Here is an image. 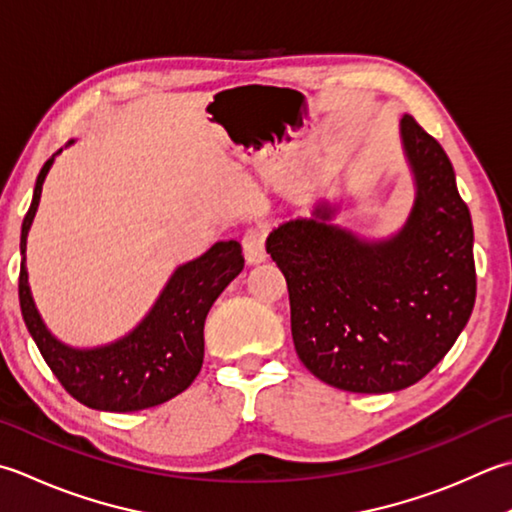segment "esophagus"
I'll return each instance as SVG.
<instances>
[{
	"label": "esophagus",
	"mask_w": 512,
	"mask_h": 512,
	"mask_svg": "<svg viewBox=\"0 0 512 512\" xmlns=\"http://www.w3.org/2000/svg\"><path fill=\"white\" fill-rule=\"evenodd\" d=\"M242 248H244V257L248 264H262L266 262V233L262 228H250L246 230V235L242 237Z\"/></svg>",
	"instance_id": "34e87169"
}]
</instances>
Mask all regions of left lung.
Instances as JSON below:
<instances>
[{
  "label": "left lung",
  "mask_w": 512,
  "mask_h": 512,
  "mask_svg": "<svg viewBox=\"0 0 512 512\" xmlns=\"http://www.w3.org/2000/svg\"><path fill=\"white\" fill-rule=\"evenodd\" d=\"M415 179L406 224L364 239L333 224L326 199L279 224L266 250L288 284L302 364L348 393H395L428 375L468 324L477 279L473 222L444 148L413 117L399 122Z\"/></svg>",
  "instance_id": "1"
}]
</instances>
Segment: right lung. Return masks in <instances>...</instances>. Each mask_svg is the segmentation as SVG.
<instances>
[{"mask_svg": "<svg viewBox=\"0 0 512 512\" xmlns=\"http://www.w3.org/2000/svg\"><path fill=\"white\" fill-rule=\"evenodd\" d=\"M73 144V139L66 146ZM57 153L37 175L33 202L19 237V306L30 337L59 384L79 404L108 413H133L177 397L195 382L204 364V322L222 290L244 270L242 246L217 242L202 257L175 268L153 308L130 333L95 348H73L50 333L28 286L26 239L42 186Z\"/></svg>", "mask_w": 512, "mask_h": 512, "instance_id": "right-lung-1", "label": "right lung"}]
</instances>
